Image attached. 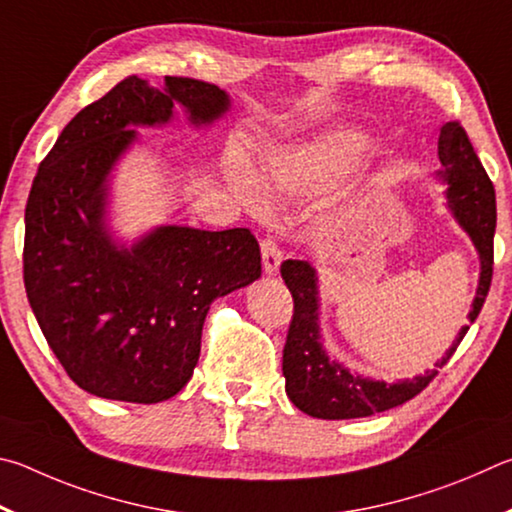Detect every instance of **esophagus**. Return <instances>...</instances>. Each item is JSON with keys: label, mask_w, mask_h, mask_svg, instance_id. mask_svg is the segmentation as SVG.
Listing matches in <instances>:
<instances>
[{"label": "esophagus", "mask_w": 512, "mask_h": 512, "mask_svg": "<svg viewBox=\"0 0 512 512\" xmlns=\"http://www.w3.org/2000/svg\"><path fill=\"white\" fill-rule=\"evenodd\" d=\"M261 251H263V267L267 274H276V270H279V265L283 261V254L279 245H276V240L272 238H263L261 240Z\"/></svg>", "instance_id": "esophagus-1"}]
</instances>
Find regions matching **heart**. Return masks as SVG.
Segmentation results:
<instances>
[{
  "label": "heart",
  "mask_w": 512,
  "mask_h": 512,
  "mask_svg": "<svg viewBox=\"0 0 512 512\" xmlns=\"http://www.w3.org/2000/svg\"><path fill=\"white\" fill-rule=\"evenodd\" d=\"M362 141L357 139H326L315 146L297 152H279L265 164V177L270 186L288 193H299L306 188L326 182L348 168L360 152ZM229 184L236 195L254 213H263L270 206L267 193L254 170L242 161L229 168Z\"/></svg>",
  "instance_id": "heart-1"
}]
</instances>
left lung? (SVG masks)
Instances as JSON below:
<instances>
[{
    "label": "left lung",
    "mask_w": 512,
    "mask_h": 512,
    "mask_svg": "<svg viewBox=\"0 0 512 512\" xmlns=\"http://www.w3.org/2000/svg\"><path fill=\"white\" fill-rule=\"evenodd\" d=\"M438 159H441V175L447 184V204L459 220L465 233L472 238L481 258V276L477 297H474L470 321L479 317L483 301L488 297L492 281V263H495V227H497V202L495 186H492L486 168L474 152L459 121H450L441 128L438 137ZM281 276L294 299V312L288 328V339L283 348V375L285 393L303 414L324 420H346L380 414L402 405V402L418 396L438 369L450 362L461 339L470 326H463L459 337L454 339L450 351L436 362L434 371L418 375L414 380L402 382H375L353 375L342 364L328 360L321 346L319 333V299H317V272L308 261H283Z\"/></svg>",
    "instance_id": "left-lung-1"
}]
</instances>
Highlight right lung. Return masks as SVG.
<instances>
[{
    "label": "right lung",
    "mask_w": 512,
    "mask_h": 512,
    "mask_svg": "<svg viewBox=\"0 0 512 512\" xmlns=\"http://www.w3.org/2000/svg\"><path fill=\"white\" fill-rule=\"evenodd\" d=\"M182 105L213 123L229 96L204 80L130 76L71 119L33 179L24 213V288L62 369L98 398L152 405L186 387L211 303L261 276L249 229L159 227L130 249L105 231V179L137 139Z\"/></svg>",
    "instance_id": "add662e5"
}]
</instances>
